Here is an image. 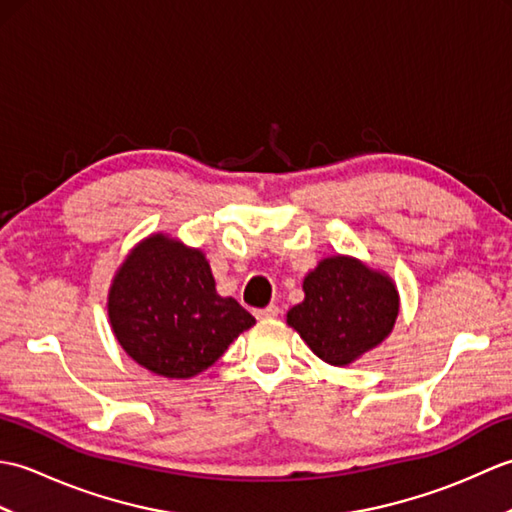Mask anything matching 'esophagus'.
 Returning a JSON list of instances; mask_svg holds the SVG:
<instances>
[{
    "instance_id": "1",
    "label": "esophagus",
    "mask_w": 512,
    "mask_h": 512,
    "mask_svg": "<svg viewBox=\"0 0 512 512\" xmlns=\"http://www.w3.org/2000/svg\"><path fill=\"white\" fill-rule=\"evenodd\" d=\"M279 306H275V303H270V306H266V308H259V310H255V317L257 319H275V317H279Z\"/></svg>"
}]
</instances>
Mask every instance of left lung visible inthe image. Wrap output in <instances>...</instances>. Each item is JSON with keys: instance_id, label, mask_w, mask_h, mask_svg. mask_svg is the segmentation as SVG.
Returning a JSON list of instances; mask_svg holds the SVG:
<instances>
[{"instance_id": "1", "label": "left lung", "mask_w": 512, "mask_h": 512, "mask_svg": "<svg viewBox=\"0 0 512 512\" xmlns=\"http://www.w3.org/2000/svg\"><path fill=\"white\" fill-rule=\"evenodd\" d=\"M303 292L306 299L288 312V325L336 367L376 347L398 317L391 279L350 257L323 259L303 281Z\"/></svg>"}]
</instances>
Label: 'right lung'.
I'll use <instances>...</instances> for the list:
<instances>
[{"mask_svg": "<svg viewBox=\"0 0 512 512\" xmlns=\"http://www.w3.org/2000/svg\"><path fill=\"white\" fill-rule=\"evenodd\" d=\"M110 321L138 365L158 376L191 378L209 369L255 317L233 297L217 295L200 250L154 235L114 277Z\"/></svg>", "mask_w": 512, "mask_h": 512, "instance_id": "1", "label": "right lung"}]
</instances>
